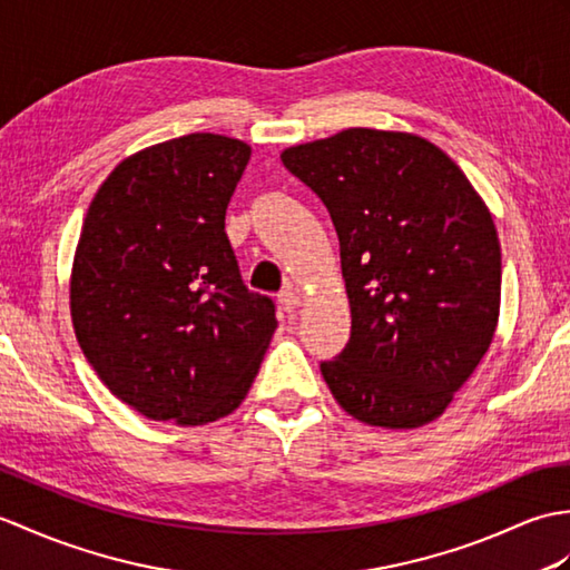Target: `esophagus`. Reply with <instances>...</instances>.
I'll use <instances>...</instances> for the list:
<instances>
[{
  "mask_svg": "<svg viewBox=\"0 0 570 570\" xmlns=\"http://www.w3.org/2000/svg\"><path fill=\"white\" fill-rule=\"evenodd\" d=\"M279 303H282V308H284L286 313H291V311L298 308L301 296L296 294L294 288H286V291H282V294H279Z\"/></svg>",
  "mask_w": 570,
  "mask_h": 570,
  "instance_id": "esophagus-1",
  "label": "esophagus"
}]
</instances>
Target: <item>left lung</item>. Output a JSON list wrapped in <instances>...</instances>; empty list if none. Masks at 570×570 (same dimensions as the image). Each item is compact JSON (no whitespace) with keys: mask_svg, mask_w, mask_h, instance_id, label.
<instances>
[{"mask_svg":"<svg viewBox=\"0 0 570 570\" xmlns=\"http://www.w3.org/2000/svg\"><path fill=\"white\" fill-rule=\"evenodd\" d=\"M282 163L327 206L352 335L321 372L345 413L386 430L440 417L488 352L500 243L464 171L415 134L347 128Z\"/></svg>","mask_w":570,"mask_h":570,"instance_id":"8db88e82","label":"left lung"}]
</instances>
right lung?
I'll return each mask as SVG.
<instances>
[{
    "mask_svg": "<svg viewBox=\"0 0 570 570\" xmlns=\"http://www.w3.org/2000/svg\"><path fill=\"white\" fill-rule=\"evenodd\" d=\"M249 145L189 134L118 163L85 216L70 276L79 347L148 420L206 425L245 401L276 330L225 235Z\"/></svg>",
    "mask_w": 570,
    "mask_h": 570,
    "instance_id": "right-lung-1",
    "label": "right lung"
}]
</instances>
